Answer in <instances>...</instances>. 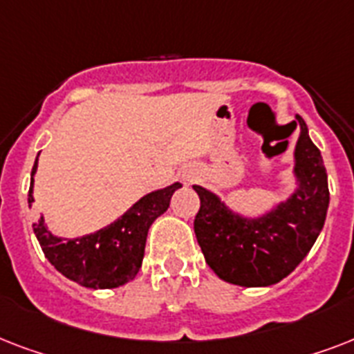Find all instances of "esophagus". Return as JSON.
Masks as SVG:
<instances>
[{
    "label": "esophagus",
    "instance_id": "obj_1",
    "mask_svg": "<svg viewBox=\"0 0 354 354\" xmlns=\"http://www.w3.org/2000/svg\"><path fill=\"white\" fill-rule=\"evenodd\" d=\"M187 180H189V178H187Z\"/></svg>",
    "mask_w": 354,
    "mask_h": 354
}]
</instances>
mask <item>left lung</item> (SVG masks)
<instances>
[{
  "mask_svg": "<svg viewBox=\"0 0 354 354\" xmlns=\"http://www.w3.org/2000/svg\"><path fill=\"white\" fill-rule=\"evenodd\" d=\"M294 149L296 189L259 216L233 211L209 189L193 185L200 196L194 233L205 263L221 279L239 286H270L296 270L318 239L329 207V185L322 152L299 115Z\"/></svg>",
  "mask_w": 354,
  "mask_h": 354,
  "instance_id": "1",
  "label": "left lung"
}]
</instances>
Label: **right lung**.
<instances>
[{"label":"right lung","mask_w":354,"mask_h":354,"mask_svg":"<svg viewBox=\"0 0 354 354\" xmlns=\"http://www.w3.org/2000/svg\"><path fill=\"white\" fill-rule=\"evenodd\" d=\"M38 158L30 172L29 207L35 202V174ZM182 183L174 182L139 198L118 221L90 235L64 239L49 232L44 215L32 224L35 235L47 261L68 279L86 288H118L138 275L145 255V242L152 222L169 209L174 191Z\"/></svg>","instance_id":"add662e5"}]
</instances>
